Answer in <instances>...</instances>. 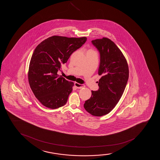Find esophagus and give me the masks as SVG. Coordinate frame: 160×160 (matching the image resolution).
I'll return each instance as SVG.
<instances>
[{"label":"esophagus","instance_id":"obj_1","mask_svg":"<svg viewBox=\"0 0 160 160\" xmlns=\"http://www.w3.org/2000/svg\"><path fill=\"white\" fill-rule=\"evenodd\" d=\"M74 84H75V86L76 87V88H82L84 87V85L81 84L76 83V82H75Z\"/></svg>","mask_w":160,"mask_h":160}]
</instances>
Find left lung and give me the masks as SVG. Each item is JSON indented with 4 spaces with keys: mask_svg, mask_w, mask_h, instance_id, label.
I'll return each instance as SVG.
<instances>
[{
    "mask_svg": "<svg viewBox=\"0 0 160 160\" xmlns=\"http://www.w3.org/2000/svg\"><path fill=\"white\" fill-rule=\"evenodd\" d=\"M99 52L100 62L98 74L99 88L92 91V96L84 107L95 116L108 114L121 99L129 79V67L124 56L116 44L103 37L92 41Z\"/></svg>",
    "mask_w": 160,
    "mask_h": 160,
    "instance_id": "1",
    "label": "left lung"
}]
</instances>
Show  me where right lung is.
I'll return each mask as SVG.
<instances>
[{
    "label": "right lung",
    "instance_id": "1",
    "mask_svg": "<svg viewBox=\"0 0 160 160\" xmlns=\"http://www.w3.org/2000/svg\"><path fill=\"white\" fill-rule=\"evenodd\" d=\"M87 40L85 37L53 36L35 48L30 62L28 81L35 97L44 106L54 109L66 103L73 83L58 75V72Z\"/></svg>",
    "mask_w": 160,
    "mask_h": 160
}]
</instances>
